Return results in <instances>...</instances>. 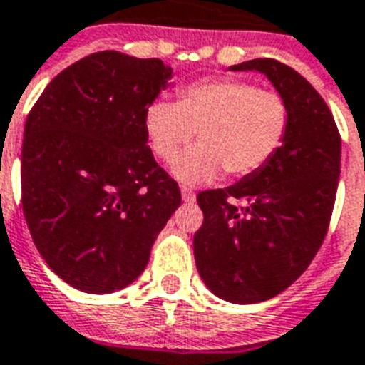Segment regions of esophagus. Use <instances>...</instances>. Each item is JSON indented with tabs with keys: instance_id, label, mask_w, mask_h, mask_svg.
<instances>
[{
	"instance_id": "esophagus-1",
	"label": "esophagus",
	"mask_w": 365,
	"mask_h": 365,
	"mask_svg": "<svg viewBox=\"0 0 365 365\" xmlns=\"http://www.w3.org/2000/svg\"><path fill=\"white\" fill-rule=\"evenodd\" d=\"M182 199L185 202H193L195 199H197V195H195V191H191L189 187H182Z\"/></svg>"
}]
</instances>
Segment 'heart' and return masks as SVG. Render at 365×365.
I'll list each match as a JSON object with an SVG mask.
<instances>
[{"label":"heart","instance_id":"b5f03b06","mask_svg":"<svg viewBox=\"0 0 365 365\" xmlns=\"http://www.w3.org/2000/svg\"><path fill=\"white\" fill-rule=\"evenodd\" d=\"M143 128L164 163H172L197 132L199 145L172 164V174L187 185H205L224 172L245 178L264 168L287 138L289 105L277 91L247 80H205L178 90L176 103L153 101Z\"/></svg>","mask_w":365,"mask_h":365}]
</instances>
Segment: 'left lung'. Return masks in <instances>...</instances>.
<instances>
[{
	"mask_svg": "<svg viewBox=\"0 0 365 365\" xmlns=\"http://www.w3.org/2000/svg\"><path fill=\"white\" fill-rule=\"evenodd\" d=\"M232 71L262 72L274 83L289 105V132L264 168L197 195L205 220L193 250L216 297L255 304L293 285L324 243L341 176V135L322 96L291 66L252 59ZM237 198L243 207L232 205Z\"/></svg>",
	"mask_w": 365,
	"mask_h": 365,
	"instance_id": "8db88e82",
	"label": "left lung"
}]
</instances>
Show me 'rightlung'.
Returning <instances> with one entry per match:
<instances>
[{
  "instance_id": "add662e5",
  "label": "right lung",
  "mask_w": 365,
  "mask_h": 365,
  "mask_svg": "<svg viewBox=\"0 0 365 365\" xmlns=\"http://www.w3.org/2000/svg\"><path fill=\"white\" fill-rule=\"evenodd\" d=\"M170 78L160 59L99 51L53 78L28 113L22 212L41 258L78 291L135 282L182 202L143 128Z\"/></svg>"
}]
</instances>
